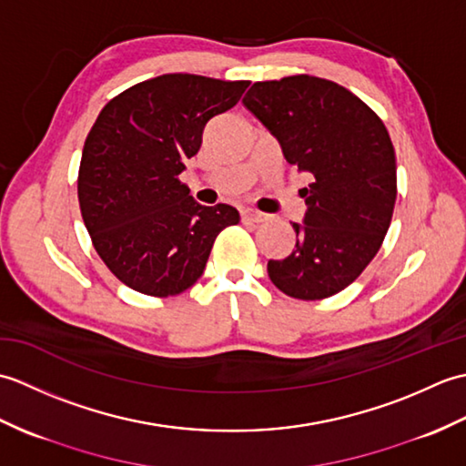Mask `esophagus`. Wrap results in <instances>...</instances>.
<instances>
[{
    "instance_id": "esophagus-1",
    "label": "esophagus",
    "mask_w": 466,
    "mask_h": 466,
    "mask_svg": "<svg viewBox=\"0 0 466 466\" xmlns=\"http://www.w3.org/2000/svg\"><path fill=\"white\" fill-rule=\"evenodd\" d=\"M242 220H244V222H256V224H262V222L268 220V214L254 210V208H244V210H242Z\"/></svg>"
}]
</instances>
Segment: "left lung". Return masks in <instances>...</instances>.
Masks as SVG:
<instances>
[{"label":"left lung","mask_w":466,"mask_h":466,"mask_svg":"<svg viewBox=\"0 0 466 466\" xmlns=\"http://www.w3.org/2000/svg\"><path fill=\"white\" fill-rule=\"evenodd\" d=\"M242 104L279 140L286 162L310 172L296 246L268 260L284 294L322 300L352 284L380 250L397 202V157L382 120L330 80L289 76L256 82Z\"/></svg>","instance_id":"1"}]
</instances>
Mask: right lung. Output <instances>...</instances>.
<instances>
[{
    "instance_id": "obj_1",
    "label": "right lung",
    "mask_w": 466,
    "mask_h": 466,
    "mask_svg": "<svg viewBox=\"0 0 466 466\" xmlns=\"http://www.w3.org/2000/svg\"><path fill=\"white\" fill-rule=\"evenodd\" d=\"M250 82L164 74L104 106L86 137L77 200L96 252L117 280L147 296L200 279L216 236L240 222L228 204L202 206L180 182L206 124L238 104Z\"/></svg>"
}]
</instances>
